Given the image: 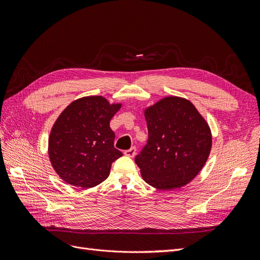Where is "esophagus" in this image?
<instances>
[{
	"label": "esophagus",
	"mask_w": 260,
	"mask_h": 260,
	"mask_svg": "<svg viewBox=\"0 0 260 260\" xmlns=\"http://www.w3.org/2000/svg\"><path fill=\"white\" fill-rule=\"evenodd\" d=\"M136 153H137V148L136 147H131L130 149H127V151H124V155L128 156V157H135L136 156Z\"/></svg>",
	"instance_id": "esophagus-1"
}]
</instances>
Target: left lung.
Instances as JSON below:
<instances>
[{"label": "left lung", "mask_w": 260, "mask_h": 260, "mask_svg": "<svg viewBox=\"0 0 260 260\" xmlns=\"http://www.w3.org/2000/svg\"><path fill=\"white\" fill-rule=\"evenodd\" d=\"M143 113L148 140L135 158L143 180L161 191L190 183L211 151L208 122L191 101L175 95L160 99Z\"/></svg>", "instance_id": "1"}]
</instances>
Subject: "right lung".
I'll return each instance as SVG.
<instances>
[{
	"instance_id": "right-lung-1",
	"label": "right lung",
	"mask_w": 260,
	"mask_h": 260,
	"mask_svg": "<svg viewBox=\"0 0 260 260\" xmlns=\"http://www.w3.org/2000/svg\"><path fill=\"white\" fill-rule=\"evenodd\" d=\"M122 103H109L101 95L72 102L55 120L49 137L52 167L66 183L91 188L107 179L112 164L122 156L114 147L109 127Z\"/></svg>"
}]
</instances>
